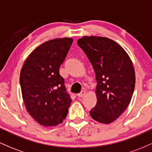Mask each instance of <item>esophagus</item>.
Segmentation results:
<instances>
[{"label":"esophagus","mask_w":152,"mask_h":152,"mask_svg":"<svg viewBox=\"0 0 152 152\" xmlns=\"http://www.w3.org/2000/svg\"><path fill=\"white\" fill-rule=\"evenodd\" d=\"M86 91H84V90H83V91H81V92H80L79 94H77V96L78 97H84L85 96V95H86Z\"/></svg>","instance_id":"obj_1"}]
</instances>
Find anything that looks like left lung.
<instances>
[{"label": "left lung", "mask_w": 152, "mask_h": 152, "mask_svg": "<svg viewBox=\"0 0 152 152\" xmlns=\"http://www.w3.org/2000/svg\"><path fill=\"white\" fill-rule=\"evenodd\" d=\"M94 68L97 102L90 111L95 121H114L129 106L135 86V71L129 55L113 40L83 36L78 40Z\"/></svg>", "instance_id": "left-lung-1"}]
</instances>
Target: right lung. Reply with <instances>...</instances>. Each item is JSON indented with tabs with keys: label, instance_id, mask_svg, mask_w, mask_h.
I'll list each match as a JSON object with an SVG mask.
<instances>
[{
	"label": "right lung",
	"instance_id": "1",
	"mask_svg": "<svg viewBox=\"0 0 152 152\" xmlns=\"http://www.w3.org/2000/svg\"><path fill=\"white\" fill-rule=\"evenodd\" d=\"M73 43L71 38L46 41L31 53L20 74L22 97L29 114L45 126L65 119L72 102L59 68Z\"/></svg>",
	"mask_w": 152,
	"mask_h": 152
}]
</instances>
